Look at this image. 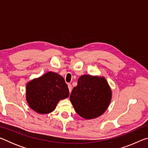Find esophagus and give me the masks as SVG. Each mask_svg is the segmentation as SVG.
I'll use <instances>...</instances> for the list:
<instances>
[{"label": "esophagus", "mask_w": 148, "mask_h": 148, "mask_svg": "<svg viewBox=\"0 0 148 148\" xmlns=\"http://www.w3.org/2000/svg\"><path fill=\"white\" fill-rule=\"evenodd\" d=\"M68 87H69V92H71L72 89V85L69 84H68Z\"/></svg>", "instance_id": "1"}]
</instances>
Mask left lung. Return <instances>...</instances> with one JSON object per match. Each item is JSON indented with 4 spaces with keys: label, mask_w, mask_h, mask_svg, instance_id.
Wrapping results in <instances>:
<instances>
[{
    "label": "left lung",
    "mask_w": 148,
    "mask_h": 148,
    "mask_svg": "<svg viewBox=\"0 0 148 148\" xmlns=\"http://www.w3.org/2000/svg\"><path fill=\"white\" fill-rule=\"evenodd\" d=\"M112 97L111 88L104 77L83 75L72 90L70 101L77 114L84 119H91L104 113Z\"/></svg>",
    "instance_id": "left-lung-1"
}]
</instances>
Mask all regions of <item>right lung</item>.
<instances>
[{"mask_svg":"<svg viewBox=\"0 0 148 148\" xmlns=\"http://www.w3.org/2000/svg\"><path fill=\"white\" fill-rule=\"evenodd\" d=\"M69 90L63 77L53 72L29 81L26 86V101L37 113L46 114L56 109L59 101L68 98Z\"/></svg>","mask_w":148,"mask_h":148,"instance_id":"obj_1","label":"right lung"}]
</instances>
